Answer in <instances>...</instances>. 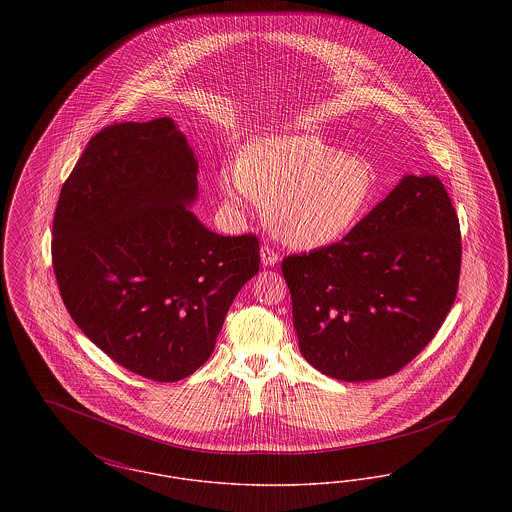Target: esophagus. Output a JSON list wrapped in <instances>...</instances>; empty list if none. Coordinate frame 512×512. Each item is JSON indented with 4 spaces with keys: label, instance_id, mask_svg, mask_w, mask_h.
<instances>
[{
    "label": "esophagus",
    "instance_id": "34e87169",
    "mask_svg": "<svg viewBox=\"0 0 512 512\" xmlns=\"http://www.w3.org/2000/svg\"><path fill=\"white\" fill-rule=\"evenodd\" d=\"M278 259L280 257L268 245L261 247V263H263V267H274L278 263Z\"/></svg>",
    "mask_w": 512,
    "mask_h": 512
}]
</instances>
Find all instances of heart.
Masks as SVG:
<instances>
[{
  "label": "heart",
  "mask_w": 512,
  "mask_h": 512,
  "mask_svg": "<svg viewBox=\"0 0 512 512\" xmlns=\"http://www.w3.org/2000/svg\"><path fill=\"white\" fill-rule=\"evenodd\" d=\"M376 178L363 159L309 134H272L247 142L222 172L219 190L234 211L265 203L270 232L295 249L343 240L372 201Z\"/></svg>",
  "instance_id": "heart-1"
}]
</instances>
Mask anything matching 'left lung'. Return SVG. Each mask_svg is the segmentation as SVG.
Instances as JSON below:
<instances>
[{
  "label": "left lung",
  "mask_w": 512,
  "mask_h": 512,
  "mask_svg": "<svg viewBox=\"0 0 512 512\" xmlns=\"http://www.w3.org/2000/svg\"><path fill=\"white\" fill-rule=\"evenodd\" d=\"M461 228L434 174H405L338 244L290 255L282 274L305 361L341 382L395 374L451 311Z\"/></svg>",
  "instance_id": "8db88e82"
}]
</instances>
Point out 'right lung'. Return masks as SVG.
Returning <instances> with one entry per match:
<instances>
[{
  "mask_svg": "<svg viewBox=\"0 0 512 512\" xmlns=\"http://www.w3.org/2000/svg\"><path fill=\"white\" fill-rule=\"evenodd\" d=\"M197 159L169 117L111 124L61 188L51 259L76 326L155 382L203 365L234 297L259 272V240L220 236L190 209Z\"/></svg>",
  "mask_w": 512,
  "mask_h": 512,
  "instance_id": "1",
  "label": "right lung"
}]
</instances>
